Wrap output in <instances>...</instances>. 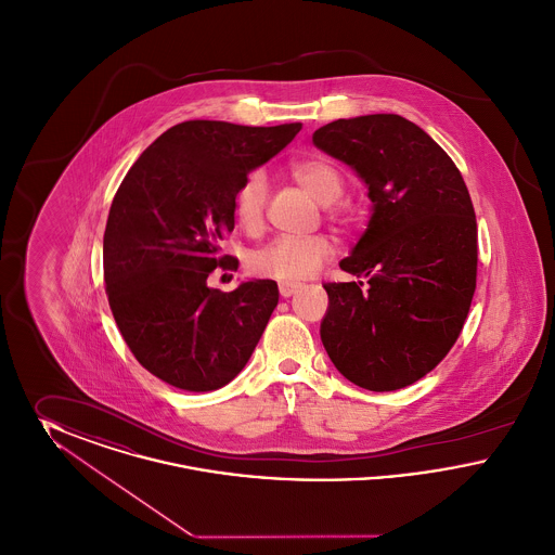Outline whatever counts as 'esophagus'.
<instances>
[{"label": "esophagus", "mask_w": 555, "mask_h": 555, "mask_svg": "<svg viewBox=\"0 0 555 555\" xmlns=\"http://www.w3.org/2000/svg\"><path fill=\"white\" fill-rule=\"evenodd\" d=\"M299 289H301V283H281L279 285V291H281L283 297H291L293 293H297Z\"/></svg>", "instance_id": "esophagus-1"}]
</instances>
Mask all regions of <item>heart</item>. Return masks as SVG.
<instances>
[{"mask_svg": "<svg viewBox=\"0 0 555 555\" xmlns=\"http://www.w3.org/2000/svg\"><path fill=\"white\" fill-rule=\"evenodd\" d=\"M291 177L322 206H331L344 197V175L328 159H299L291 166ZM264 210L266 175L262 170H254L245 177V181L235 193V216L241 229H245L247 233L260 231L264 222ZM333 254L335 243L326 235H285L262 247L254 256L251 268L260 276H270L279 281H299L317 274Z\"/></svg>", "mask_w": 555, "mask_h": 555, "instance_id": "b5f03b06", "label": "heart"}]
</instances>
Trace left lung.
<instances>
[{
	"label": "left lung",
	"instance_id": "1",
	"mask_svg": "<svg viewBox=\"0 0 555 555\" xmlns=\"http://www.w3.org/2000/svg\"><path fill=\"white\" fill-rule=\"evenodd\" d=\"M312 141L369 186L364 235L339 266L369 283H326L320 339L353 385L396 391L460 337L476 289V216L466 183L426 132L397 114L339 118Z\"/></svg>",
	"mask_w": 555,
	"mask_h": 555
}]
</instances>
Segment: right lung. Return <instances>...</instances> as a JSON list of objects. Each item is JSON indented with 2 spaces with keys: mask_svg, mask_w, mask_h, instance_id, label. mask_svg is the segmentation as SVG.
Wrapping results in <instances>:
<instances>
[{
  "mask_svg": "<svg viewBox=\"0 0 555 555\" xmlns=\"http://www.w3.org/2000/svg\"><path fill=\"white\" fill-rule=\"evenodd\" d=\"M301 122L243 127L186 120L139 156L118 186L104 233L114 320L143 369L185 391H214L245 369L279 304L274 281L222 293L208 285L220 241L235 229L245 177L287 147Z\"/></svg>",
  "mask_w": 555,
  "mask_h": 555,
  "instance_id": "right-lung-1",
  "label": "right lung"
}]
</instances>
